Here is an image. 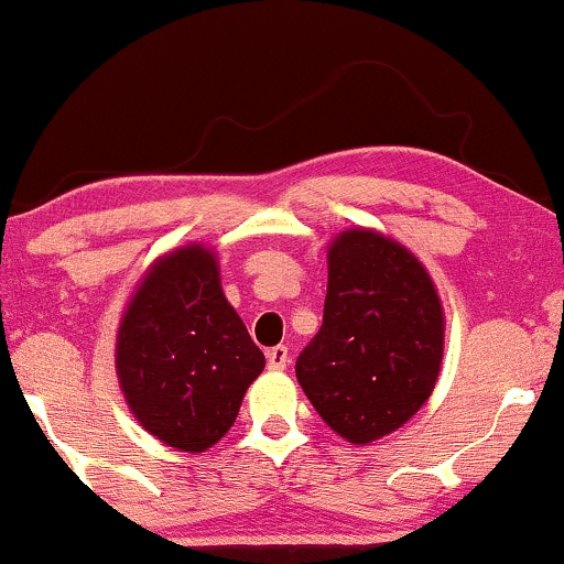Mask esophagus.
<instances>
[{"instance_id":"esophagus-1","label":"esophagus","mask_w":564,"mask_h":564,"mask_svg":"<svg viewBox=\"0 0 564 564\" xmlns=\"http://www.w3.org/2000/svg\"><path fill=\"white\" fill-rule=\"evenodd\" d=\"M267 361L269 369H284L290 364V350L288 346H274L267 350Z\"/></svg>"}]
</instances>
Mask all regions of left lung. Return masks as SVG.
Masks as SVG:
<instances>
[{
    "mask_svg": "<svg viewBox=\"0 0 564 564\" xmlns=\"http://www.w3.org/2000/svg\"><path fill=\"white\" fill-rule=\"evenodd\" d=\"M441 359L443 308L422 263L377 231H343L322 327L295 361L322 420L350 443L393 433L430 399Z\"/></svg>",
    "mask_w": 564,
    "mask_h": 564,
    "instance_id": "obj_1",
    "label": "left lung"
}]
</instances>
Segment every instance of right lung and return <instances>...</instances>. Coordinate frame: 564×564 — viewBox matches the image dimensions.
<instances>
[{
	"label": "right lung",
	"instance_id": "right-lung-1",
	"mask_svg": "<svg viewBox=\"0 0 564 564\" xmlns=\"http://www.w3.org/2000/svg\"><path fill=\"white\" fill-rule=\"evenodd\" d=\"M263 364L203 245L161 258L118 329L116 367L131 412L182 452H205L235 425Z\"/></svg>",
	"mask_w": 564,
	"mask_h": 564
}]
</instances>
